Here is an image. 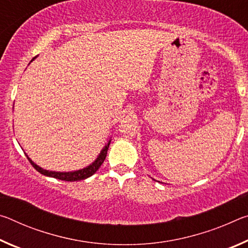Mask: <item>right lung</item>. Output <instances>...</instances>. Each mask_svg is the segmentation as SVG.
<instances>
[{"label": "right lung", "instance_id": "1", "mask_svg": "<svg viewBox=\"0 0 248 248\" xmlns=\"http://www.w3.org/2000/svg\"><path fill=\"white\" fill-rule=\"evenodd\" d=\"M33 60V59H32ZM109 144H110V140L108 141V143L105 145V148L102 150V152H100L99 156L96 158V161L93 163V164H91L90 166H87L86 169H83V170H75V171H68V173H61V171H50V170H46L44 169H41V167L37 166L35 163H33L31 158H29L27 155V158L28 161L31 162V164L33 166V169L36 170H38L40 174H43L45 176H49V177H53V178H57V179H60V180H65V182H78V180H82V179H85V178H89L90 176L94 175L96 171L98 170V169L100 167V165L103 164L105 158L107 156V151L109 148Z\"/></svg>", "mask_w": 248, "mask_h": 248}]
</instances>
